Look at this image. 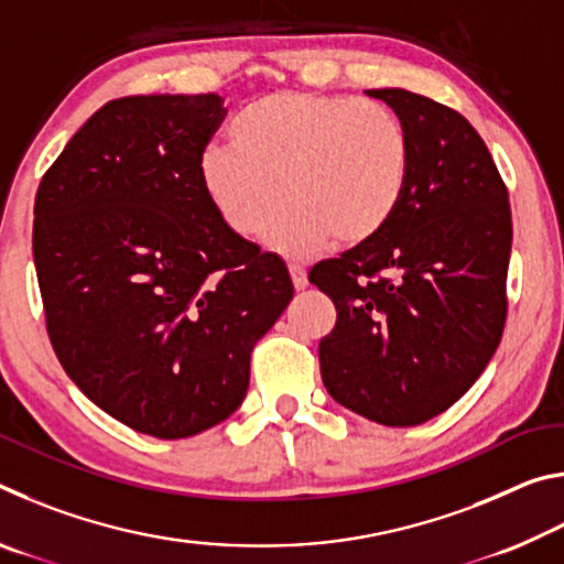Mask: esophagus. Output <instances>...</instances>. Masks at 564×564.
<instances>
[{
  "mask_svg": "<svg viewBox=\"0 0 564 564\" xmlns=\"http://www.w3.org/2000/svg\"><path fill=\"white\" fill-rule=\"evenodd\" d=\"M289 273H291V281H293V289L295 291H303L305 285H308V273H305V269L301 263H291L289 265Z\"/></svg>",
  "mask_w": 564,
  "mask_h": 564,
  "instance_id": "obj_1",
  "label": "esophagus"
}]
</instances>
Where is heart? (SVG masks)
Returning <instances> with one entry per match:
<instances>
[{"label": "heart", "mask_w": 564, "mask_h": 564, "mask_svg": "<svg viewBox=\"0 0 564 564\" xmlns=\"http://www.w3.org/2000/svg\"><path fill=\"white\" fill-rule=\"evenodd\" d=\"M231 144L198 161L208 202L234 234L305 256L330 238L360 246L395 216L410 181V137L393 109L373 99L273 91L231 121Z\"/></svg>", "instance_id": "1"}]
</instances>
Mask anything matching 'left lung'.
<instances>
[{
  "instance_id": "1",
  "label": "left lung",
  "mask_w": 564,
  "mask_h": 564,
  "mask_svg": "<svg viewBox=\"0 0 564 564\" xmlns=\"http://www.w3.org/2000/svg\"><path fill=\"white\" fill-rule=\"evenodd\" d=\"M366 94L405 123L410 181L383 231L308 273L338 311L321 378L343 408L408 427L460 400L500 346L512 216L463 113L405 89Z\"/></svg>"
}]
</instances>
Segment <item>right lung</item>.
<instances>
[{"label": "right lung", "mask_w": 564, "mask_h": 564, "mask_svg": "<svg viewBox=\"0 0 564 564\" xmlns=\"http://www.w3.org/2000/svg\"><path fill=\"white\" fill-rule=\"evenodd\" d=\"M218 94L113 99L42 176L32 251L76 388L178 441L243 403L251 350L293 299L285 263L228 228L198 176Z\"/></svg>", "instance_id": "1"}]
</instances>
